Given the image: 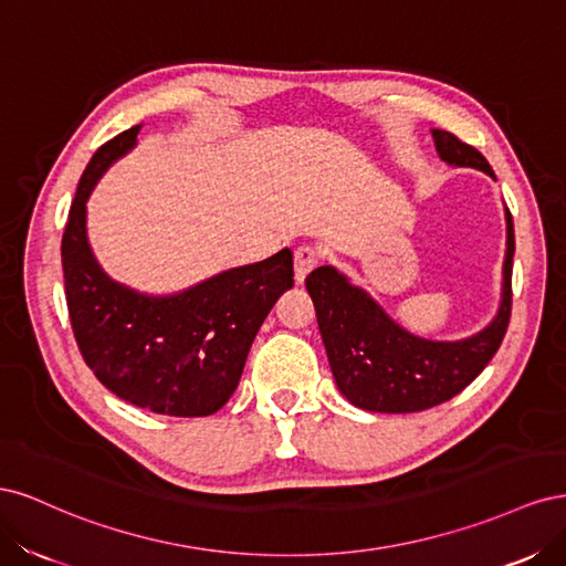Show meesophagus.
Returning <instances> with one entry per match:
<instances>
[{"label": "esophagus", "instance_id": "obj_1", "mask_svg": "<svg viewBox=\"0 0 566 566\" xmlns=\"http://www.w3.org/2000/svg\"><path fill=\"white\" fill-rule=\"evenodd\" d=\"M318 264V254L312 248H297L295 250V281L304 283V279L310 276V271Z\"/></svg>", "mask_w": 566, "mask_h": 566}]
</instances>
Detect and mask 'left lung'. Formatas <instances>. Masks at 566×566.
Segmentation results:
<instances>
[{
  "mask_svg": "<svg viewBox=\"0 0 566 566\" xmlns=\"http://www.w3.org/2000/svg\"><path fill=\"white\" fill-rule=\"evenodd\" d=\"M432 136L443 163L482 169L495 179L476 148L443 129H432ZM505 221L507 252L499 314L484 331L465 339L437 342L408 333L335 266H318L306 276L337 389L354 406L373 413H418L453 399L486 368L501 347L512 312L515 229L510 210Z\"/></svg>",
  "mask_w": 566,
  "mask_h": 566,
  "instance_id": "8db88e82",
  "label": "left lung"
}]
</instances>
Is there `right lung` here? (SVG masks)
Masks as SVG:
<instances>
[{"label":"right lung","instance_id":"1","mask_svg":"<svg viewBox=\"0 0 566 566\" xmlns=\"http://www.w3.org/2000/svg\"><path fill=\"white\" fill-rule=\"evenodd\" d=\"M139 129L101 146L77 184L61 241L67 314L84 364L115 397L160 416H212L235 391L271 306L295 283L293 252L283 248L167 297L106 276L87 241V198Z\"/></svg>","mask_w":566,"mask_h":566}]
</instances>
